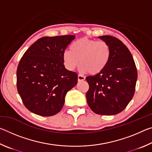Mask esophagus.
Returning <instances> with one entry per match:
<instances>
[{
  "mask_svg": "<svg viewBox=\"0 0 152 152\" xmlns=\"http://www.w3.org/2000/svg\"><path fill=\"white\" fill-rule=\"evenodd\" d=\"M85 80V77L82 76V75H78V82H81V81H84Z\"/></svg>",
  "mask_w": 152,
  "mask_h": 152,
  "instance_id": "34e87169",
  "label": "esophagus"
}]
</instances>
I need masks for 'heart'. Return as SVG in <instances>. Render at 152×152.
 <instances>
[{
	"label": "heart",
	"mask_w": 152,
	"mask_h": 152,
	"mask_svg": "<svg viewBox=\"0 0 152 152\" xmlns=\"http://www.w3.org/2000/svg\"><path fill=\"white\" fill-rule=\"evenodd\" d=\"M110 56L111 50L107 42L84 37L72 43L70 50L63 53L62 59L68 70H73L80 62L83 72H88L91 75H98L106 68Z\"/></svg>",
	"instance_id": "heart-1"
}]
</instances>
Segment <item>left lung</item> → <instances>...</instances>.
<instances>
[{
  "label": "left lung",
  "mask_w": 152,
  "mask_h": 152,
  "mask_svg": "<svg viewBox=\"0 0 152 152\" xmlns=\"http://www.w3.org/2000/svg\"><path fill=\"white\" fill-rule=\"evenodd\" d=\"M99 38L109 45L111 56L102 72L86 78L89 85L87 103L96 114L116 115L125 109L134 95L137 68L132 53L121 41L110 35Z\"/></svg>",
  "instance_id": "left-lung-1"
}]
</instances>
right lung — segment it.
Masks as SVG:
<instances>
[{"instance_id":"add662e5","label":"right lung","mask_w":152,"mask_h":152,"mask_svg":"<svg viewBox=\"0 0 152 152\" xmlns=\"http://www.w3.org/2000/svg\"><path fill=\"white\" fill-rule=\"evenodd\" d=\"M74 35L42 37L20 59L17 88L27 109L36 115L53 116L64 106L68 91L75 86L78 74L64 65L62 55Z\"/></svg>"}]
</instances>
